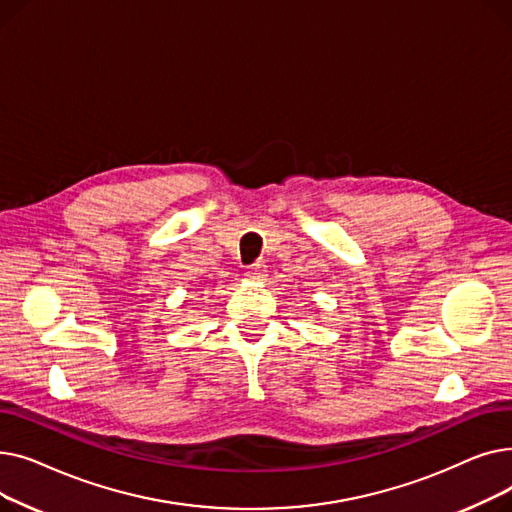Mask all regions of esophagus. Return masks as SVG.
I'll return each instance as SVG.
<instances>
[{
    "label": "esophagus",
    "mask_w": 512,
    "mask_h": 512,
    "mask_svg": "<svg viewBox=\"0 0 512 512\" xmlns=\"http://www.w3.org/2000/svg\"><path fill=\"white\" fill-rule=\"evenodd\" d=\"M267 276V265L265 263H255L251 267H247V278L249 280H263Z\"/></svg>",
    "instance_id": "34e87169"
}]
</instances>
